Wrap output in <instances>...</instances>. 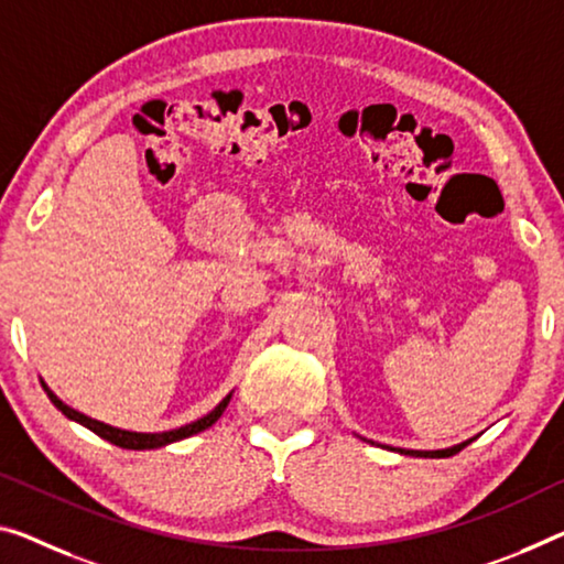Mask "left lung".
I'll return each instance as SVG.
<instances>
[{"label":"left lung","mask_w":564,"mask_h":564,"mask_svg":"<svg viewBox=\"0 0 564 564\" xmlns=\"http://www.w3.org/2000/svg\"><path fill=\"white\" fill-rule=\"evenodd\" d=\"M474 438L464 441V444H456V446H448V448H438V452H413V448H391V452H398V454H405V456H419V458H448L462 452L464 446H469Z\"/></svg>","instance_id":"8db88e82"}]
</instances>
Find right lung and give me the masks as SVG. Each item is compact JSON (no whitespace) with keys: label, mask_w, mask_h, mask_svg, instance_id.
Returning <instances> with one entry per match:
<instances>
[{"label":"right lung","mask_w":564,"mask_h":564,"mask_svg":"<svg viewBox=\"0 0 564 564\" xmlns=\"http://www.w3.org/2000/svg\"><path fill=\"white\" fill-rule=\"evenodd\" d=\"M42 388H45V393L50 395V401L55 403V409L63 411L67 419L75 421V423H80V426H85V429H90L93 433H98L100 438L110 441V444H116L120 448H131V452H145V448H161V446L173 444V441L194 436V433H198V431H206V429L214 426V423L221 419V413L227 411V405L231 401V393H229L219 405H216L214 411L202 415V419L194 421V423H186V426H181V429H171V431H161V433H138V431H123V429L108 426V423L95 421V419H90V415H85L80 411L70 409V405L59 401V398L50 391V388L45 386V380H42Z\"/></svg>","instance_id":"right-lung-1"}]
</instances>
